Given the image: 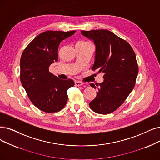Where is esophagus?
Returning <instances> with one entry per match:
<instances>
[{"instance_id":"1","label":"esophagus","mask_w":160,"mask_h":160,"mask_svg":"<svg viewBox=\"0 0 160 160\" xmlns=\"http://www.w3.org/2000/svg\"><path fill=\"white\" fill-rule=\"evenodd\" d=\"M83 85V83H82V82L81 81H75V86L76 87H79V86H81Z\"/></svg>"}]
</instances>
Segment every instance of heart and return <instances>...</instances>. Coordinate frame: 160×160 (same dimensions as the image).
I'll return each mask as SVG.
<instances>
[{
    "mask_svg": "<svg viewBox=\"0 0 160 160\" xmlns=\"http://www.w3.org/2000/svg\"><path fill=\"white\" fill-rule=\"evenodd\" d=\"M82 42H83V41H82Z\"/></svg>",
    "mask_w": 160,
    "mask_h": 160,
    "instance_id": "1",
    "label": "heart"
}]
</instances>
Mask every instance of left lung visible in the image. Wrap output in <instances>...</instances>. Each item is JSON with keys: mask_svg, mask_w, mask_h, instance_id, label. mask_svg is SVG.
Instances as JSON below:
<instances>
[{"mask_svg": "<svg viewBox=\"0 0 160 160\" xmlns=\"http://www.w3.org/2000/svg\"><path fill=\"white\" fill-rule=\"evenodd\" d=\"M96 45L93 71L104 73L97 97L89 103L94 112L110 113L122 104L135 87L138 72L136 55L130 44L106 29L81 31ZM90 85L94 88L93 83Z\"/></svg>", "mask_w": 160, "mask_h": 160, "instance_id": "1", "label": "left lung"}]
</instances>
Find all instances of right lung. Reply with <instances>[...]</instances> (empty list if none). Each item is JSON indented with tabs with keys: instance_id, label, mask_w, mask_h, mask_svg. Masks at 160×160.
I'll return each mask as SVG.
<instances>
[{
	"instance_id": "add662e5",
	"label": "right lung",
	"mask_w": 160,
	"mask_h": 160,
	"mask_svg": "<svg viewBox=\"0 0 160 160\" xmlns=\"http://www.w3.org/2000/svg\"><path fill=\"white\" fill-rule=\"evenodd\" d=\"M76 32L47 31L39 34L25 48L20 59V80L31 102L47 113L57 112L65 106L68 89L72 79L62 80L49 72V66L58 60L62 41Z\"/></svg>"
}]
</instances>
